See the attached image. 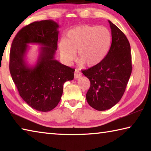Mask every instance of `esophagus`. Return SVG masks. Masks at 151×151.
Returning a JSON list of instances; mask_svg holds the SVG:
<instances>
[{"mask_svg": "<svg viewBox=\"0 0 151 151\" xmlns=\"http://www.w3.org/2000/svg\"><path fill=\"white\" fill-rule=\"evenodd\" d=\"M81 76H82V73L80 71V70L76 69L75 72V78H80Z\"/></svg>", "mask_w": 151, "mask_h": 151, "instance_id": "obj_1", "label": "esophagus"}]
</instances>
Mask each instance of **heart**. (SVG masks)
<instances>
[{
	"label": "heart",
	"mask_w": 151,
	"mask_h": 151,
	"mask_svg": "<svg viewBox=\"0 0 151 151\" xmlns=\"http://www.w3.org/2000/svg\"><path fill=\"white\" fill-rule=\"evenodd\" d=\"M111 42V33L106 27L83 25L70 30L66 39L59 42L58 49L66 63L75 60L77 50L79 63L93 66L106 57Z\"/></svg>",
	"instance_id": "heart-1"
}]
</instances>
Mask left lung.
Listing matches in <instances>:
<instances>
[{
	"label": "left lung",
	"mask_w": 151,
	"mask_h": 151,
	"mask_svg": "<svg viewBox=\"0 0 151 151\" xmlns=\"http://www.w3.org/2000/svg\"><path fill=\"white\" fill-rule=\"evenodd\" d=\"M109 22L112 43L108 54L98 65L82 70L91 83L86 101L97 111L111 109L121 100L132 72L129 40L115 24Z\"/></svg>",
	"instance_id": "obj_1"
}]
</instances>
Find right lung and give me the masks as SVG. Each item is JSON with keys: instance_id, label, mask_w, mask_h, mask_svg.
Returning <instances> with one entry per match:
<instances>
[{"instance_id": "right-lung-1", "label": "right lung", "mask_w": 151, "mask_h": 151, "mask_svg": "<svg viewBox=\"0 0 151 151\" xmlns=\"http://www.w3.org/2000/svg\"><path fill=\"white\" fill-rule=\"evenodd\" d=\"M58 27L52 20L32 22L15 36L10 51V73L20 96L30 107L41 112L57 106L64 83L74 78L75 69L55 58ZM29 44L42 46L37 63L32 67L25 60Z\"/></svg>"}]
</instances>
